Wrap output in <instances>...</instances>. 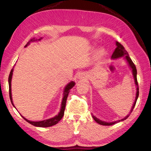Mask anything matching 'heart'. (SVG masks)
<instances>
[{
	"label": "heart",
	"instance_id": "heart-1",
	"mask_svg": "<svg viewBox=\"0 0 151 151\" xmlns=\"http://www.w3.org/2000/svg\"><path fill=\"white\" fill-rule=\"evenodd\" d=\"M104 53V50L103 49H100L97 53V55L98 56H101Z\"/></svg>",
	"mask_w": 151,
	"mask_h": 151
}]
</instances>
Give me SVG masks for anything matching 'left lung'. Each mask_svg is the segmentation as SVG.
<instances>
[{"label":"left lung","instance_id":"8db88e82","mask_svg":"<svg viewBox=\"0 0 151 151\" xmlns=\"http://www.w3.org/2000/svg\"><path fill=\"white\" fill-rule=\"evenodd\" d=\"M116 48L115 50V51H114L113 53L112 54L111 58L115 59V58H120V57L125 56V58H126L127 62L129 63L130 67L132 68V72H133V75H134V79H135V83L136 86H137V88L136 98H135V102L134 103L133 106H132V108L131 111H130V113H131L132 111V110H133V109L134 108L135 106L137 100V99H138L139 94V87H138V82H137V69H136V67H135V64L134 63V62H132V60H131L130 57H129V53H128V52L126 51V50L125 49L124 47H123V45L122 44H120L119 42H116ZM92 116H93V118H94V120L96 122L98 123H99V124H100V125H112L113 124H115V123H116L120 122L121 121H123V120L127 119V118L129 116V115H127L125 118H123V119L119 120H118L116 122H103V121H101V120H99L98 118L94 116L93 115H92Z\"/></svg>","mask_w":151,"mask_h":151}]
</instances>
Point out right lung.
<instances>
[{"instance_id": "1", "label": "right lung", "mask_w": 151, "mask_h": 151, "mask_svg": "<svg viewBox=\"0 0 151 151\" xmlns=\"http://www.w3.org/2000/svg\"><path fill=\"white\" fill-rule=\"evenodd\" d=\"M42 38L38 39V40H36V39H31L29 42L27 43V44L26 45V47L28 46V45H29L30 43V42H35V41H37V40H40ZM12 72H13V68H12L11 72L9 74V97H10V99H11V101L12 104V105L14 106V105L13 103H12V95H11V79H12ZM75 85V83L73 81H71L70 83H68L66 87L65 88L64 91H63V98L62 99V105H61V109H60V111L59 112V113L58 114V115L55 116L53 118H50V119H47V120H45L43 121H40V122H31L29 121L28 120L26 119L24 117L22 116L21 115V116L24 118V119L27 122L29 123L30 124L33 125L34 126L36 127H51L53 126L54 125H56L57 123H58V122L60 121L62 118L63 117V115H64V111H65V104H66V101H67V96L68 95V93L70 92V89H72L73 87ZM15 107V106H14Z\"/></svg>"}]
</instances>
